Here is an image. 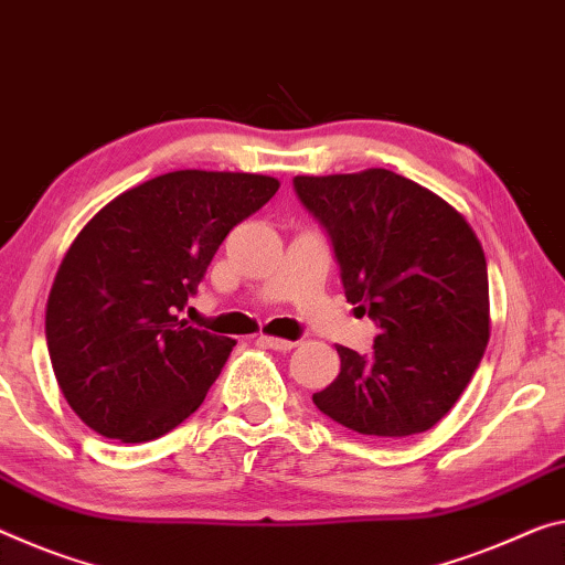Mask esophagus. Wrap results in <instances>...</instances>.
<instances>
[{
    "label": "esophagus",
    "mask_w": 565,
    "mask_h": 565,
    "mask_svg": "<svg viewBox=\"0 0 565 565\" xmlns=\"http://www.w3.org/2000/svg\"><path fill=\"white\" fill-rule=\"evenodd\" d=\"M259 343L267 345V349H273V351H290L298 345L295 341H288V338H277V335H263L259 338Z\"/></svg>",
    "instance_id": "34e87169"
}]
</instances>
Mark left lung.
Returning a JSON list of instances; mask_svg holds the SVG:
<instances>
[{"label":"left lung","mask_w":565,"mask_h":565,"mask_svg":"<svg viewBox=\"0 0 565 565\" xmlns=\"http://www.w3.org/2000/svg\"><path fill=\"white\" fill-rule=\"evenodd\" d=\"M333 239L345 300L379 323L371 355L335 345L341 373L312 402L371 437L431 429L490 341L488 263L452 204L388 169L295 177Z\"/></svg>","instance_id":"8db88e82"}]
</instances>
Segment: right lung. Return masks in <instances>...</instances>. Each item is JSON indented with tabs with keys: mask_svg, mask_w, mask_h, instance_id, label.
I'll use <instances>...</instances> for the list:
<instances>
[{
	"mask_svg": "<svg viewBox=\"0 0 565 565\" xmlns=\"http://www.w3.org/2000/svg\"><path fill=\"white\" fill-rule=\"evenodd\" d=\"M277 189L263 173H161L118 194L73 239L45 333L60 392L93 431L138 445L202 406L234 341L179 312L230 230Z\"/></svg>",
	"mask_w": 565,
	"mask_h": 565,
	"instance_id": "1",
	"label": "right lung"
}]
</instances>
